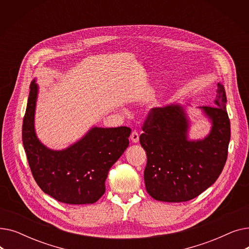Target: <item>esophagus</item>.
Segmentation results:
<instances>
[{
  "label": "esophagus",
  "instance_id": "34e87169",
  "mask_svg": "<svg viewBox=\"0 0 249 249\" xmlns=\"http://www.w3.org/2000/svg\"><path fill=\"white\" fill-rule=\"evenodd\" d=\"M130 139H131V141L133 143H137L139 141V134H138V132L135 131V130H134V131H132L131 135H130Z\"/></svg>",
  "mask_w": 249,
  "mask_h": 249
}]
</instances>
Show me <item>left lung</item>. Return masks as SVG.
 I'll return each instance as SVG.
<instances>
[{
    "instance_id": "1",
    "label": "left lung",
    "mask_w": 249,
    "mask_h": 249,
    "mask_svg": "<svg viewBox=\"0 0 249 249\" xmlns=\"http://www.w3.org/2000/svg\"><path fill=\"white\" fill-rule=\"evenodd\" d=\"M225 89L218 84L215 106L201 109L212 121L205 139L190 141L189 123L178 105L151 109L143 123L140 144L146 152L144 181L158 201L180 203L198 197L223 171L230 141Z\"/></svg>"
}]
</instances>
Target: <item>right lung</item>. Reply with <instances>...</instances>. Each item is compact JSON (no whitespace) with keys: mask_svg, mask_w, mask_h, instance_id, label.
Returning <instances> with one entry per match:
<instances>
[{"mask_svg":"<svg viewBox=\"0 0 249 249\" xmlns=\"http://www.w3.org/2000/svg\"><path fill=\"white\" fill-rule=\"evenodd\" d=\"M38 87L33 81L22 126V140L32 176L45 194L70 205L93 204L106 191L109 169L129 145V127L91 128L60 151L45 147L34 131Z\"/></svg>","mask_w":249,"mask_h":249,"instance_id":"1","label":"right lung"}]
</instances>
